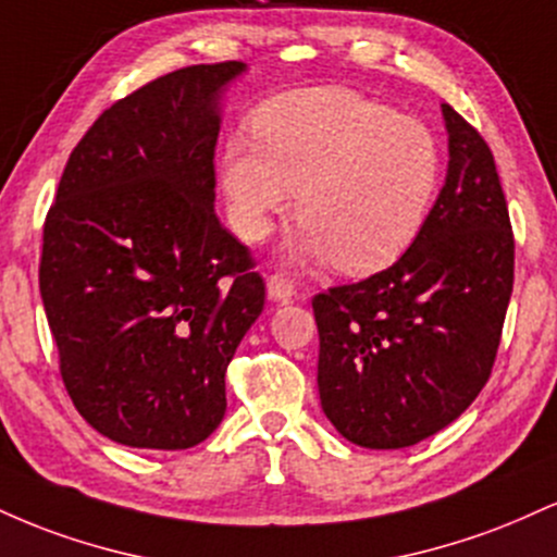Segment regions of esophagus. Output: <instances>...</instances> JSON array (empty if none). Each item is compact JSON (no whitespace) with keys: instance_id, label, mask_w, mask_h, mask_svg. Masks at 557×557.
Here are the masks:
<instances>
[{"instance_id":"obj_1","label":"esophagus","mask_w":557,"mask_h":557,"mask_svg":"<svg viewBox=\"0 0 557 557\" xmlns=\"http://www.w3.org/2000/svg\"><path fill=\"white\" fill-rule=\"evenodd\" d=\"M293 293H296V287L283 274H272L270 280H267V296L272 300H277V304H285V300L293 298Z\"/></svg>"}]
</instances>
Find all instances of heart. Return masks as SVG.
I'll list each match as a JSON object with an SVG mask.
<instances>
[{"label": "heart", "mask_w": 557, "mask_h": 557, "mask_svg": "<svg viewBox=\"0 0 557 557\" xmlns=\"http://www.w3.org/2000/svg\"><path fill=\"white\" fill-rule=\"evenodd\" d=\"M253 138L222 151L230 222L270 235L296 194V253L369 274L398 261L430 220L443 154L424 123L350 88H300L261 104Z\"/></svg>", "instance_id": "obj_1"}]
</instances>
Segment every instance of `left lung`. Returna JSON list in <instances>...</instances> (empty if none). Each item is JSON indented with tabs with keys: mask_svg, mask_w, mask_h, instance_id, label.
Wrapping results in <instances>:
<instances>
[{
	"mask_svg": "<svg viewBox=\"0 0 557 557\" xmlns=\"http://www.w3.org/2000/svg\"><path fill=\"white\" fill-rule=\"evenodd\" d=\"M447 175L413 246L311 300L324 417L354 445L398 450L456 421L487 385L513 293V230L495 157L443 104Z\"/></svg>",
	"mask_w": 557,
	"mask_h": 557,
	"instance_id": "obj_1",
	"label": "left lung"
}]
</instances>
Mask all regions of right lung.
<instances>
[{"mask_svg":"<svg viewBox=\"0 0 557 557\" xmlns=\"http://www.w3.org/2000/svg\"><path fill=\"white\" fill-rule=\"evenodd\" d=\"M243 62L146 83L88 127L44 222V311L96 432L185 450L225 417V372L264 280L214 212L222 94Z\"/></svg>","mask_w":557,"mask_h":557,"instance_id":"add662e5","label":"right lung"}]
</instances>
